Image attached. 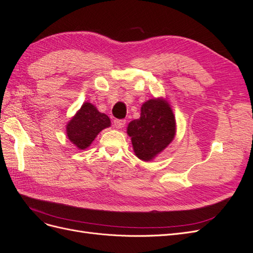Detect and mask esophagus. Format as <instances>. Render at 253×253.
I'll return each instance as SVG.
<instances>
[{
	"label": "esophagus",
	"instance_id": "1",
	"mask_svg": "<svg viewBox=\"0 0 253 253\" xmlns=\"http://www.w3.org/2000/svg\"><path fill=\"white\" fill-rule=\"evenodd\" d=\"M114 126L117 128H122L126 126V120L125 119H115L114 120Z\"/></svg>",
	"mask_w": 253,
	"mask_h": 253
}]
</instances>
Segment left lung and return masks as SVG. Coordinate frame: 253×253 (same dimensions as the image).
I'll use <instances>...</instances> for the list:
<instances>
[{
	"label": "left lung",
	"mask_w": 253,
	"mask_h": 253,
	"mask_svg": "<svg viewBox=\"0 0 253 253\" xmlns=\"http://www.w3.org/2000/svg\"><path fill=\"white\" fill-rule=\"evenodd\" d=\"M126 133L131 137L135 155L142 162H152L168 145L176 134L173 110L163 97L149 99L140 109L139 119L128 124Z\"/></svg>",
	"instance_id": "left-lung-1"
}]
</instances>
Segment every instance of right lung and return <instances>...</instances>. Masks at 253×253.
I'll use <instances>...</instances> for the list:
<instances>
[{"instance_id": "1", "label": "right lung", "mask_w": 253, "mask_h": 253, "mask_svg": "<svg viewBox=\"0 0 253 253\" xmlns=\"http://www.w3.org/2000/svg\"><path fill=\"white\" fill-rule=\"evenodd\" d=\"M110 126L108 115L99 112L90 102H84L67 122L66 136L78 150H85L102 129Z\"/></svg>"}]
</instances>
